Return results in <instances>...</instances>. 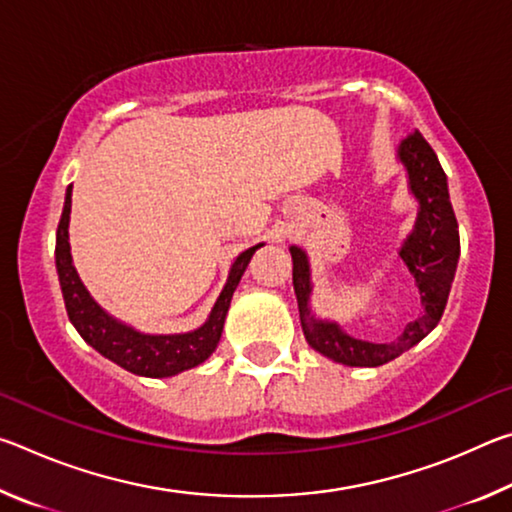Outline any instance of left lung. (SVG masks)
Segmentation results:
<instances>
[{
    "label": "left lung",
    "mask_w": 512,
    "mask_h": 512,
    "mask_svg": "<svg viewBox=\"0 0 512 512\" xmlns=\"http://www.w3.org/2000/svg\"><path fill=\"white\" fill-rule=\"evenodd\" d=\"M395 158L404 167L409 192L418 203L413 230L406 235L397 253L413 275L422 305L420 316L411 320L395 341L370 343L354 339L348 332H343L336 320L318 318L316 311L311 309L314 282H311L309 255L300 246L289 248L293 259V291L298 298L305 339L323 357L343 363V366L375 368L418 345L443 316L456 275L461 239H458V223L452 201H449L447 176L440 167L438 155L433 153L420 131H415L397 146Z\"/></svg>",
    "instance_id": "1"
}]
</instances>
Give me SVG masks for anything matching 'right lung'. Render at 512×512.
Segmentation results:
<instances>
[{
    "label": "right lung",
    "mask_w": 512,
    "mask_h": 512,
    "mask_svg": "<svg viewBox=\"0 0 512 512\" xmlns=\"http://www.w3.org/2000/svg\"><path fill=\"white\" fill-rule=\"evenodd\" d=\"M69 214H72V185L65 192L63 214H60L56 232V273L60 291H63L67 316L76 327V332L83 336V341L92 345L94 350L112 363L133 372V375L153 379L173 377L178 372L201 366L205 359H210V354L221 341L232 293H235L250 257L264 244L244 250L232 262L225 287L201 327L183 334H146L135 329L133 325L124 323V320L110 316L90 296V291L85 289L79 271L74 266L72 248H69Z\"/></svg>",
    "instance_id": "1"
}]
</instances>
